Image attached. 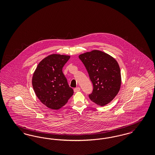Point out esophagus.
Instances as JSON below:
<instances>
[{"label": "esophagus", "mask_w": 155, "mask_h": 155, "mask_svg": "<svg viewBox=\"0 0 155 155\" xmlns=\"http://www.w3.org/2000/svg\"><path fill=\"white\" fill-rule=\"evenodd\" d=\"M80 90H81V88H80V87H77V88H74V92H79V91H80Z\"/></svg>", "instance_id": "esophagus-1"}]
</instances>
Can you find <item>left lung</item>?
<instances>
[{
  "mask_svg": "<svg viewBox=\"0 0 155 155\" xmlns=\"http://www.w3.org/2000/svg\"><path fill=\"white\" fill-rule=\"evenodd\" d=\"M94 86L89 95L96 104L104 106L118 94L121 84L120 68L117 60L110 54L92 50L79 55Z\"/></svg>",
  "mask_w": 155,
  "mask_h": 155,
  "instance_id": "1",
  "label": "left lung"
}]
</instances>
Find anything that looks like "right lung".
Returning a JSON list of instances; mask_svg holds the SVG:
<instances>
[{
    "label": "right lung",
    "instance_id": "right-lung-1",
    "mask_svg": "<svg viewBox=\"0 0 155 155\" xmlns=\"http://www.w3.org/2000/svg\"><path fill=\"white\" fill-rule=\"evenodd\" d=\"M70 56L52 54L42 59L33 74L32 84L40 101L53 110L64 106L74 93L69 87L62 68Z\"/></svg>",
    "mask_w": 155,
    "mask_h": 155
}]
</instances>
